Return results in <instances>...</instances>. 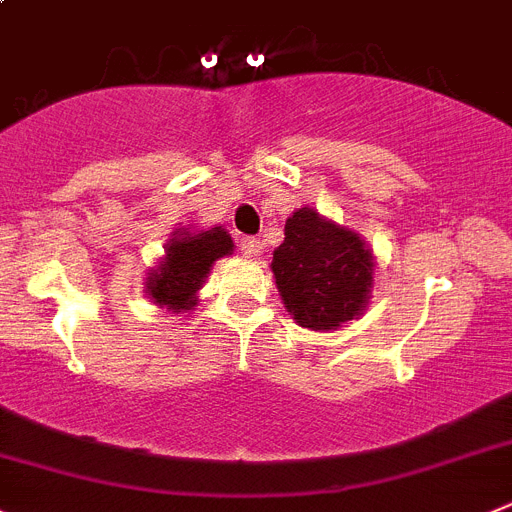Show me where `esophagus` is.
<instances>
[{
  "mask_svg": "<svg viewBox=\"0 0 512 512\" xmlns=\"http://www.w3.org/2000/svg\"><path fill=\"white\" fill-rule=\"evenodd\" d=\"M241 253L246 256V259H261V253H264V243H261L259 238H243Z\"/></svg>",
  "mask_w": 512,
  "mask_h": 512,
  "instance_id": "obj_1",
  "label": "esophagus"
}]
</instances>
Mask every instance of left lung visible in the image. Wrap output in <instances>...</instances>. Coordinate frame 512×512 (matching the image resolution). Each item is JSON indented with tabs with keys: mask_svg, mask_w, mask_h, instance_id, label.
Returning a JSON list of instances; mask_svg holds the SVG:
<instances>
[{
	"mask_svg": "<svg viewBox=\"0 0 512 512\" xmlns=\"http://www.w3.org/2000/svg\"><path fill=\"white\" fill-rule=\"evenodd\" d=\"M271 271L284 307L299 325L337 330L368 307L373 253L360 233L299 208L287 218Z\"/></svg>",
	"mask_w": 512,
	"mask_h": 512,
	"instance_id": "left-lung-1",
	"label": "left lung"
}]
</instances>
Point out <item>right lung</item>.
<instances>
[{
	"label": "right lung",
	"mask_w": 512,
	"mask_h": 512,
	"mask_svg": "<svg viewBox=\"0 0 512 512\" xmlns=\"http://www.w3.org/2000/svg\"><path fill=\"white\" fill-rule=\"evenodd\" d=\"M228 253H233V241L220 225L198 233L177 228L164 246V259L147 276L149 299L172 312L192 309L198 304V289L208 279L210 266Z\"/></svg>",
	"instance_id": "obj_1"
}]
</instances>
